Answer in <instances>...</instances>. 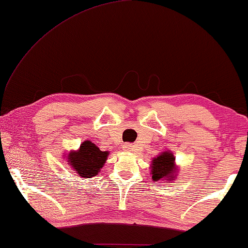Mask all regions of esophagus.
<instances>
[{
	"label": "esophagus",
	"mask_w": 248,
	"mask_h": 248,
	"mask_svg": "<svg viewBox=\"0 0 248 248\" xmlns=\"http://www.w3.org/2000/svg\"><path fill=\"white\" fill-rule=\"evenodd\" d=\"M123 149L125 151H132L133 150V145H132L131 143H125L123 145Z\"/></svg>",
	"instance_id": "34e87169"
}]
</instances>
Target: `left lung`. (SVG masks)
Here are the masks:
<instances>
[{"instance_id":"1","label":"left lung","mask_w":248,"mask_h":248,"mask_svg":"<svg viewBox=\"0 0 248 248\" xmlns=\"http://www.w3.org/2000/svg\"><path fill=\"white\" fill-rule=\"evenodd\" d=\"M175 158L170 152H164L160 155H158L157 158H154L152 160V179L155 182L160 181L161 178L170 177L168 181H172V178H175L172 174L175 171V165H174Z\"/></svg>"}]
</instances>
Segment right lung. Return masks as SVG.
I'll return each mask as SVG.
<instances>
[{
    "instance_id": "1",
    "label": "right lung",
    "mask_w": 248,
    "mask_h": 248,
    "mask_svg": "<svg viewBox=\"0 0 248 248\" xmlns=\"http://www.w3.org/2000/svg\"><path fill=\"white\" fill-rule=\"evenodd\" d=\"M108 151H101L90 141H84L78 151L69 155V162L81 177L90 178L100 171L106 162Z\"/></svg>"
}]
</instances>
